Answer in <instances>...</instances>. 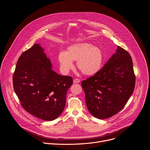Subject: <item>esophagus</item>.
Returning a JSON list of instances; mask_svg holds the SVG:
<instances>
[{
	"mask_svg": "<svg viewBox=\"0 0 150 150\" xmlns=\"http://www.w3.org/2000/svg\"><path fill=\"white\" fill-rule=\"evenodd\" d=\"M73 82H74V83H79V82H80V79H78V78H75V79H74Z\"/></svg>",
	"mask_w": 150,
	"mask_h": 150,
	"instance_id": "1",
	"label": "esophagus"
}]
</instances>
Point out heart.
Masks as SVG:
<instances>
[{
	"label": "heart",
	"instance_id": "b5f03b06",
	"mask_svg": "<svg viewBox=\"0 0 150 150\" xmlns=\"http://www.w3.org/2000/svg\"><path fill=\"white\" fill-rule=\"evenodd\" d=\"M59 62L62 71L68 73L74 67L73 60H77V67L85 75L95 74L100 69L103 56L101 50L88 42H81L69 47L67 52H61Z\"/></svg>",
	"mask_w": 150,
	"mask_h": 150
}]
</instances>
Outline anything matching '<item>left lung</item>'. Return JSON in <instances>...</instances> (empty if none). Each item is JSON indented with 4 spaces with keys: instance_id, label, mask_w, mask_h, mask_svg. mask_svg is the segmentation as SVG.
I'll return each mask as SVG.
<instances>
[{
    "instance_id": "obj_1",
    "label": "left lung",
    "mask_w": 150,
    "mask_h": 150,
    "mask_svg": "<svg viewBox=\"0 0 150 150\" xmlns=\"http://www.w3.org/2000/svg\"><path fill=\"white\" fill-rule=\"evenodd\" d=\"M135 84L131 56L119 46L101 70L81 82L90 113L100 119L109 118L124 108Z\"/></svg>"
}]
</instances>
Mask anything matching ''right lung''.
Returning a JSON list of instances; mask_svg holds the SVG:
<instances>
[{"label":"right lung","mask_w":150,"mask_h":150,"mask_svg":"<svg viewBox=\"0 0 150 150\" xmlns=\"http://www.w3.org/2000/svg\"><path fill=\"white\" fill-rule=\"evenodd\" d=\"M38 44L19 57L13 76L14 91L29 113L51 121L63 111L72 78L54 72L51 62Z\"/></svg>","instance_id":"add662e5"}]
</instances>
